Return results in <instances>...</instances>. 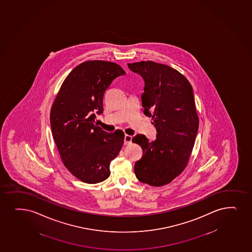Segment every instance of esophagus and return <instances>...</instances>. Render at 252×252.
Here are the masks:
<instances>
[{"instance_id":"1","label":"esophagus","mask_w":252,"mask_h":252,"mask_svg":"<svg viewBox=\"0 0 252 252\" xmlns=\"http://www.w3.org/2000/svg\"><path fill=\"white\" fill-rule=\"evenodd\" d=\"M131 140H132V136H130V135H125L124 143L126 145L130 144Z\"/></svg>"}]
</instances>
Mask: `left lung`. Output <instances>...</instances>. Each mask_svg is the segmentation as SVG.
<instances>
[{
    "mask_svg": "<svg viewBox=\"0 0 252 252\" xmlns=\"http://www.w3.org/2000/svg\"><path fill=\"white\" fill-rule=\"evenodd\" d=\"M127 65L145 82L143 112L152 117L157 130V138L153 142L141 134L132 138L143 151L134 172L142 183L162 187L183 172L195 144L199 119L192 87L169 65L151 61Z\"/></svg>",
    "mask_w": 252,
    "mask_h": 252,
    "instance_id": "left-lung-1",
    "label": "left lung"
}]
</instances>
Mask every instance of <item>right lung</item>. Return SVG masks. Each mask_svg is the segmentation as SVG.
I'll return each instance as SVG.
<instances>
[{
	"label": "right lung",
	"mask_w": 252,
	"mask_h": 252,
	"mask_svg": "<svg viewBox=\"0 0 252 252\" xmlns=\"http://www.w3.org/2000/svg\"><path fill=\"white\" fill-rule=\"evenodd\" d=\"M126 71L116 63L89 61L65 77L51 110V132L60 156L70 173L88 184L110 175V164L124 143V132L109 133L95 124L103 113L106 89Z\"/></svg>",
	"instance_id": "obj_1"
}]
</instances>
